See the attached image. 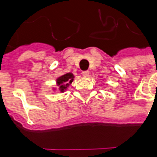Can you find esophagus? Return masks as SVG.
I'll list each match as a JSON object with an SVG mask.
<instances>
[{
    "label": "esophagus",
    "mask_w": 157,
    "mask_h": 157,
    "mask_svg": "<svg viewBox=\"0 0 157 157\" xmlns=\"http://www.w3.org/2000/svg\"><path fill=\"white\" fill-rule=\"evenodd\" d=\"M82 75L86 78V77L89 76V71H83V72H82Z\"/></svg>",
    "instance_id": "34e87169"
}]
</instances>
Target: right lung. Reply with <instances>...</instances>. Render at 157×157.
<instances>
[{"mask_svg":"<svg viewBox=\"0 0 157 157\" xmlns=\"http://www.w3.org/2000/svg\"><path fill=\"white\" fill-rule=\"evenodd\" d=\"M73 78H74V75L71 72L63 74V75L60 76L59 78H57L56 82H57V87H58V90L61 93H63L70 85L72 83ZM53 90H56V88H53Z\"/></svg>","mask_w":157,"mask_h":157,"instance_id":"obj_1","label":"right lung"}]
</instances>
